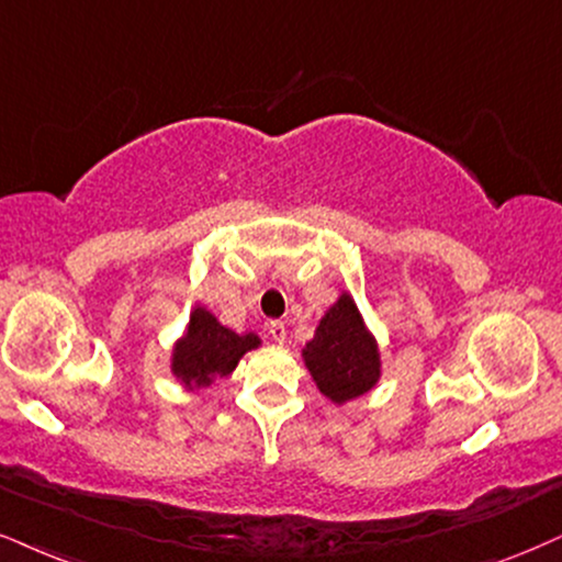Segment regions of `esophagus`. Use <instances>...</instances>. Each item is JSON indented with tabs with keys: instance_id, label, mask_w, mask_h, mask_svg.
Returning a JSON list of instances; mask_svg holds the SVG:
<instances>
[{
	"instance_id": "1",
	"label": "esophagus",
	"mask_w": 562,
	"mask_h": 562,
	"mask_svg": "<svg viewBox=\"0 0 562 562\" xmlns=\"http://www.w3.org/2000/svg\"><path fill=\"white\" fill-rule=\"evenodd\" d=\"M268 334L276 344H283V341H286V325H283L281 321H270L268 323Z\"/></svg>"
}]
</instances>
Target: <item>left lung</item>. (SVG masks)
<instances>
[{"label":"left lung","instance_id":"obj_1","mask_svg":"<svg viewBox=\"0 0 562 562\" xmlns=\"http://www.w3.org/2000/svg\"><path fill=\"white\" fill-rule=\"evenodd\" d=\"M302 357L315 385L334 404L364 396L380 380L378 341L346 292L321 317L315 338L304 346Z\"/></svg>","mask_w":562,"mask_h":562}]
</instances>
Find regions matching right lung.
Here are the masks:
<instances>
[{
  "instance_id": "add662e5",
  "label": "right lung",
  "mask_w": 562,
  "mask_h": 562,
  "mask_svg": "<svg viewBox=\"0 0 562 562\" xmlns=\"http://www.w3.org/2000/svg\"><path fill=\"white\" fill-rule=\"evenodd\" d=\"M258 346V336L234 334L216 321V315L198 304L190 315L187 334L175 344L171 372L187 387H207L216 380L232 375L239 359Z\"/></svg>"
}]
</instances>
